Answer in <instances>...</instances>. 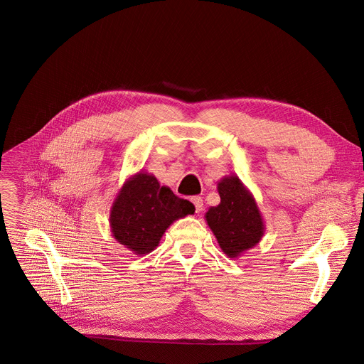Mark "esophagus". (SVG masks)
Returning a JSON list of instances; mask_svg holds the SVG:
<instances>
[{
    "instance_id": "obj_1",
    "label": "esophagus",
    "mask_w": 364,
    "mask_h": 364,
    "mask_svg": "<svg viewBox=\"0 0 364 364\" xmlns=\"http://www.w3.org/2000/svg\"><path fill=\"white\" fill-rule=\"evenodd\" d=\"M191 201H193V204L196 207V212L200 213L203 210V198L200 196H194V197H191Z\"/></svg>"
}]
</instances>
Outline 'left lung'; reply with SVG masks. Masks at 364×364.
Wrapping results in <instances>:
<instances>
[{
    "instance_id": "obj_1",
    "label": "left lung",
    "mask_w": 364,
    "mask_h": 364,
    "mask_svg": "<svg viewBox=\"0 0 364 364\" xmlns=\"http://www.w3.org/2000/svg\"><path fill=\"white\" fill-rule=\"evenodd\" d=\"M220 203L205 212L204 219L229 257H239L261 242L265 222L253 194L236 174L218 183Z\"/></svg>"
}]
</instances>
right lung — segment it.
Returning <instances> with one entry per match:
<instances>
[{"label": "right lung", "mask_w": 364, "mask_h": 364, "mask_svg": "<svg viewBox=\"0 0 364 364\" xmlns=\"http://www.w3.org/2000/svg\"><path fill=\"white\" fill-rule=\"evenodd\" d=\"M194 210L188 200L160 186L155 176L139 171L127 178L112 203L111 232L134 255H148L176 220Z\"/></svg>", "instance_id": "right-lung-1"}]
</instances>
